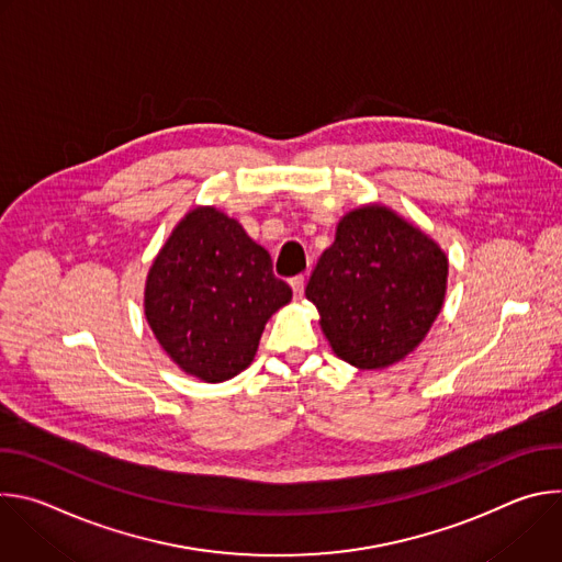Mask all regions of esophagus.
Masks as SVG:
<instances>
[{
  "label": "esophagus",
  "instance_id": "1",
  "mask_svg": "<svg viewBox=\"0 0 562 562\" xmlns=\"http://www.w3.org/2000/svg\"><path fill=\"white\" fill-rule=\"evenodd\" d=\"M304 286H306L304 276L291 278V289H293V295H295V297H302V295H304Z\"/></svg>",
  "mask_w": 562,
  "mask_h": 562
}]
</instances>
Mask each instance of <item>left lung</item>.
Returning a JSON list of instances; mask_svg holds the SVG:
<instances>
[{
  "label": "left lung",
  "instance_id": "8db88e82",
  "mask_svg": "<svg viewBox=\"0 0 562 562\" xmlns=\"http://www.w3.org/2000/svg\"><path fill=\"white\" fill-rule=\"evenodd\" d=\"M449 260L436 239L371 202L345 213L306 284L319 329L356 369H386L427 338L447 293Z\"/></svg>",
  "mask_w": 562,
  "mask_h": 562
}]
</instances>
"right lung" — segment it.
Instances as JSON below:
<instances>
[{"label": "right lung", "mask_w": 562, "mask_h": 562, "mask_svg": "<svg viewBox=\"0 0 562 562\" xmlns=\"http://www.w3.org/2000/svg\"><path fill=\"white\" fill-rule=\"evenodd\" d=\"M291 295L243 224L215 206H195L148 269L144 315L184 373L224 382L254 362L265 325Z\"/></svg>", "instance_id": "right-lung-1"}]
</instances>
